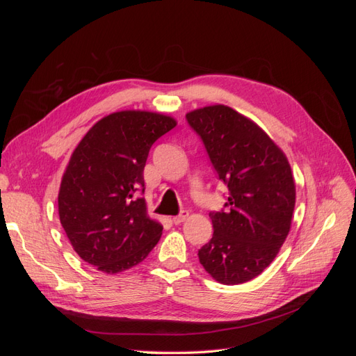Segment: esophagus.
Wrapping results in <instances>:
<instances>
[{"mask_svg":"<svg viewBox=\"0 0 356 356\" xmlns=\"http://www.w3.org/2000/svg\"><path fill=\"white\" fill-rule=\"evenodd\" d=\"M187 218H188V212L182 211L179 215H177V217L172 218V221H174V224H181V222H184Z\"/></svg>","mask_w":356,"mask_h":356,"instance_id":"esophagus-1","label":"esophagus"}]
</instances>
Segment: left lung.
Returning <instances> with one entry per match:
<instances>
[{"mask_svg":"<svg viewBox=\"0 0 356 356\" xmlns=\"http://www.w3.org/2000/svg\"><path fill=\"white\" fill-rule=\"evenodd\" d=\"M186 117L229 187V211L209 212L213 234L199 261L220 284L248 282L275 260L289 233L296 207L289 161L260 126L227 105Z\"/></svg>","mask_w":356,"mask_h":356,"instance_id":"left-lung-1","label":"left lung"}]
</instances>
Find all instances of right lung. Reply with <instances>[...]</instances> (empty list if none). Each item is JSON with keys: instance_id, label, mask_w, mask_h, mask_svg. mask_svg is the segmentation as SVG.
I'll return each mask as SVG.
<instances>
[{"instance_id": "obj_1", "label": "right lung", "mask_w": 356, "mask_h": 356, "mask_svg": "<svg viewBox=\"0 0 356 356\" xmlns=\"http://www.w3.org/2000/svg\"><path fill=\"white\" fill-rule=\"evenodd\" d=\"M177 126L168 114L124 110L96 122L62 175L58 211L81 260L115 275L141 263L161 225L147 212L144 168L157 139Z\"/></svg>"}]
</instances>
